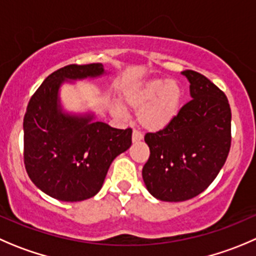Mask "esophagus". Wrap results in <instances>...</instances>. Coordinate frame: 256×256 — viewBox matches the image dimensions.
<instances>
[{"label":"esophagus","mask_w":256,"mask_h":256,"mask_svg":"<svg viewBox=\"0 0 256 256\" xmlns=\"http://www.w3.org/2000/svg\"><path fill=\"white\" fill-rule=\"evenodd\" d=\"M141 140H142V135H141V132L134 130L132 131V142H138V141H141Z\"/></svg>","instance_id":"1"}]
</instances>
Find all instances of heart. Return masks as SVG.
I'll use <instances>...</instances> for the list:
<instances>
[{
  "instance_id": "obj_1",
  "label": "heart",
  "mask_w": 256,
  "mask_h": 256,
  "mask_svg": "<svg viewBox=\"0 0 256 256\" xmlns=\"http://www.w3.org/2000/svg\"><path fill=\"white\" fill-rule=\"evenodd\" d=\"M182 88L175 80L150 78L128 88L122 104L132 111H138V121L142 128L158 132L170 126L178 116L182 104ZM114 114L122 116L120 106H114Z\"/></svg>"
}]
</instances>
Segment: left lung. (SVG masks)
<instances>
[{"mask_svg":"<svg viewBox=\"0 0 256 256\" xmlns=\"http://www.w3.org/2000/svg\"><path fill=\"white\" fill-rule=\"evenodd\" d=\"M192 100L176 120L146 134L150 158L142 168L146 188L161 202L192 199L215 180L232 144V111L225 94L195 71H182Z\"/></svg>","mask_w":256,"mask_h":256,"instance_id":"left-lung-1","label":"left lung"}]
</instances>
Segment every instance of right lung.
Instances as JSON below:
<instances>
[{
    "label": "right lung",
    "instance_id": "right-lung-1",
    "mask_svg": "<svg viewBox=\"0 0 256 256\" xmlns=\"http://www.w3.org/2000/svg\"><path fill=\"white\" fill-rule=\"evenodd\" d=\"M108 75L102 64L68 65L52 72L30 100L24 118V158L32 182L61 202L98 194L116 156L131 146L132 130L96 121L94 112L64 110V84Z\"/></svg>",
    "mask_w": 256,
    "mask_h": 256
}]
</instances>
